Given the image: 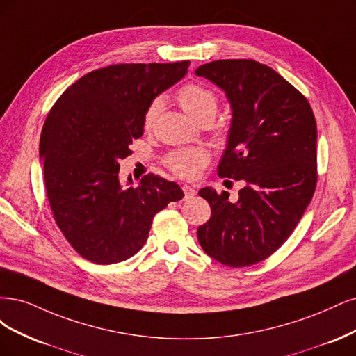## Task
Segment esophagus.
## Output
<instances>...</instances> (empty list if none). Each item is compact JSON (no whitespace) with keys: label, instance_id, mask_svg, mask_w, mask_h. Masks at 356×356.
I'll return each mask as SVG.
<instances>
[{"label":"esophagus","instance_id":"1","mask_svg":"<svg viewBox=\"0 0 356 356\" xmlns=\"http://www.w3.org/2000/svg\"><path fill=\"white\" fill-rule=\"evenodd\" d=\"M181 189H183V193H185V198L186 200H189V198H192L195 193H197V191H195L192 186H189V185H183L181 186Z\"/></svg>","mask_w":356,"mask_h":356}]
</instances>
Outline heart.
I'll use <instances>...</instances> for the list:
<instances>
[{
    "label": "heart",
    "mask_w": 356,
    "mask_h": 356,
    "mask_svg": "<svg viewBox=\"0 0 356 356\" xmlns=\"http://www.w3.org/2000/svg\"><path fill=\"white\" fill-rule=\"evenodd\" d=\"M176 97L181 108L197 121L205 118L213 120L217 109H219V97H217L213 90L200 83L183 84L176 91ZM161 109V97H154L149 102V105L146 106L143 113V127L146 130L152 127V124ZM223 131L225 130H219L220 134H223ZM207 159L209 155L202 149H180V151L170 152L164 158V164L173 175L183 179H192L202 170Z\"/></svg>",
    "instance_id": "obj_1"
}]
</instances>
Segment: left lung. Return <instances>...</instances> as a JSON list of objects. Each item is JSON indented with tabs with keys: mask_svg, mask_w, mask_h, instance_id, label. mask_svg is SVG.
Here are the masks:
<instances>
[{
	"mask_svg": "<svg viewBox=\"0 0 356 356\" xmlns=\"http://www.w3.org/2000/svg\"><path fill=\"white\" fill-rule=\"evenodd\" d=\"M232 106L220 177L243 180L239 198L204 188L211 217L198 227L202 250L222 265L244 268L268 259L293 234L318 181L316 121L307 99L272 67L253 59L200 66Z\"/></svg>",
	"mask_w": 356,
	"mask_h": 356,
	"instance_id": "1",
	"label": "left lung"
}]
</instances>
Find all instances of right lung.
I'll return each mask as SVG.
<instances>
[{
	"label": "right lung",
	"instance_id": "1",
	"mask_svg": "<svg viewBox=\"0 0 356 356\" xmlns=\"http://www.w3.org/2000/svg\"><path fill=\"white\" fill-rule=\"evenodd\" d=\"M189 63L95 70L67 87L45 118L40 139L45 192L56 225L86 260L112 265L130 259L145 245L154 216L185 197L161 176L149 173L139 186L125 188L118 173L143 134L149 102L185 76Z\"/></svg>",
	"mask_w": 356,
	"mask_h": 356
}]
</instances>
